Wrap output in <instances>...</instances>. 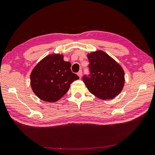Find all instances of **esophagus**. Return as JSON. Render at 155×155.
<instances>
[{
  "label": "esophagus",
  "mask_w": 155,
  "mask_h": 155,
  "mask_svg": "<svg viewBox=\"0 0 155 155\" xmlns=\"http://www.w3.org/2000/svg\"><path fill=\"white\" fill-rule=\"evenodd\" d=\"M77 74H78V77H79V78H81V77H82V71H81V70H80V71L77 73Z\"/></svg>",
  "instance_id": "esophagus-1"
}]
</instances>
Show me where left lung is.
I'll return each mask as SVG.
<instances>
[{"mask_svg":"<svg viewBox=\"0 0 155 155\" xmlns=\"http://www.w3.org/2000/svg\"><path fill=\"white\" fill-rule=\"evenodd\" d=\"M90 74L83 81L90 92L98 98L109 100L121 92L124 85V72L120 65L103 51L87 54Z\"/></svg>","mask_w":155,"mask_h":155,"instance_id":"obj_1","label":"left lung"}]
</instances>
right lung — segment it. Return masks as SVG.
<instances>
[{
    "label": "right lung",
    "mask_w": 155,
    "mask_h": 155,
    "mask_svg": "<svg viewBox=\"0 0 155 155\" xmlns=\"http://www.w3.org/2000/svg\"><path fill=\"white\" fill-rule=\"evenodd\" d=\"M71 64L64 55L52 54L44 57L31 74V86L35 95L44 101L54 103L64 96L70 84L79 78L72 73Z\"/></svg>",
    "instance_id": "add662e5"
}]
</instances>
